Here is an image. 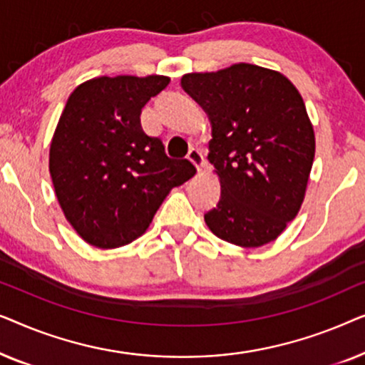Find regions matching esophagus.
<instances>
[{
	"label": "esophagus",
	"mask_w": 365,
	"mask_h": 365,
	"mask_svg": "<svg viewBox=\"0 0 365 365\" xmlns=\"http://www.w3.org/2000/svg\"><path fill=\"white\" fill-rule=\"evenodd\" d=\"M187 159L194 164V166L197 168V171H201L202 166H204V156H202V153L199 151L197 148H191V149H189Z\"/></svg>",
	"instance_id": "esophagus-1"
}]
</instances>
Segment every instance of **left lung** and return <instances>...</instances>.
I'll use <instances>...</instances> for the list:
<instances>
[{
  "instance_id": "left-lung-1",
  "label": "left lung",
  "mask_w": 365,
  "mask_h": 365,
  "mask_svg": "<svg viewBox=\"0 0 365 365\" xmlns=\"http://www.w3.org/2000/svg\"><path fill=\"white\" fill-rule=\"evenodd\" d=\"M181 86L212 126L207 159L221 197L204 214L207 227L241 247L277 239L301 209L316 153L301 94L281 73L247 63L184 74Z\"/></svg>"
}]
</instances>
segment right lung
Wrapping results in <instances>:
<instances>
[{
    "instance_id": "obj_1",
    "label": "right lung",
    "mask_w": 365,
    "mask_h": 365,
    "mask_svg": "<svg viewBox=\"0 0 365 365\" xmlns=\"http://www.w3.org/2000/svg\"><path fill=\"white\" fill-rule=\"evenodd\" d=\"M168 76L94 78L68 98L49 149V173L64 216L101 249L144 234L173 187L194 176L141 128V109Z\"/></svg>"
}]
</instances>
